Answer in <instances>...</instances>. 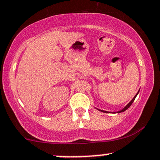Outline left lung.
<instances>
[{"label":"left lung","instance_id":"left-lung-1","mask_svg":"<svg viewBox=\"0 0 160 160\" xmlns=\"http://www.w3.org/2000/svg\"><path fill=\"white\" fill-rule=\"evenodd\" d=\"M139 91H138V93H137V94H136V96H135V97H133V98H132V100H131V101H130V102H129V103H128V104H127V106H126V107H124V108H123V109H122V110H121L120 111H118V112H124V111H125V110H127V109H128V108H129V107H130V106H131V105H132V102H133V101H134V100H135L136 97H137V94H138V93H139ZM98 110L101 111V112H107V111H104V110H99V109H98Z\"/></svg>","mask_w":160,"mask_h":160}]
</instances>
